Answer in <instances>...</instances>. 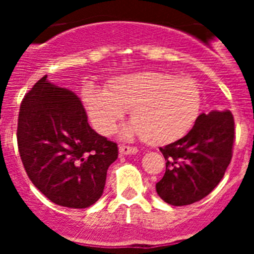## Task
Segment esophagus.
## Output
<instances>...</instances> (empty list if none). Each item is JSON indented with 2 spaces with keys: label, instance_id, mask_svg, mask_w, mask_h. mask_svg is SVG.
Returning <instances> with one entry per match:
<instances>
[{
  "label": "esophagus",
  "instance_id": "esophagus-1",
  "mask_svg": "<svg viewBox=\"0 0 254 254\" xmlns=\"http://www.w3.org/2000/svg\"><path fill=\"white\" fill-rule=\"evenodd\" d=\"M137 147L134 146H127V145H121L120 152L122 155H131V154H137Z\"/></svg>",
  "mask_w": 254,
  "mask_h": 254
}]
</instances>
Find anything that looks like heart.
Listing matches in <instances>:
<instances>
[{
  "mask_svg": "<svg viewBox=\"0 0 254 254\" xmlns=\"http://www.w3.org/2000/svg\"><path fill=\"white\" fill-rule=\"evenodd\" d=\"M81 99L91 125L102 134L113 133L126 109H131L132 123L123 136H142L151 146L187 136L202 111V94L193 80L160 71L116 76L105 89L86 86Z\"/></svg>",
  "mask_w": 254,
  "mask_h": 254,
  "instance_id": "heart-1",
  "label": "heart"
}]
</instances>
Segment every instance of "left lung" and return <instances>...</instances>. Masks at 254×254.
Wrapping results in <instances>:
<instances>
[{"instance_id": "obj_1", "label": "left lung", "mask_w": 254, "mask_h": 254, "mask_svg": "<svg viewBox=\"0 0 254 254\" xmlns=\"http://www.w3.org/2000/svg\"><path fill=\"white\" fill-rule=\"evenodd\" d=\"M234 118L230 111L199 114L190 133L160 147L165 174L156 192L173 206L194 203L207 196L223 179L233 156Z\"/></svg>"}]
</instances>
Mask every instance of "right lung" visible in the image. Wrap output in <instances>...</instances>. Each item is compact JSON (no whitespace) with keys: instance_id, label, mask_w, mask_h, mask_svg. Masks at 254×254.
<instances>
[{"instance_id":"add662e5","label":"right lung","mask_w":254,"mask_h":254,"mask_svg":"<svg viewBox=\"0 0 254 254\" xmlns=\"http://www.w3.org/2000/svg\"><path fill=\"white\" fill-rule=\"evenodd\" d=\"M17 146L29 179L53 203L86 208L102 197L118 146L96 133L80 98L47 75L24 96Z\"/></svg>"}]
</instances>
